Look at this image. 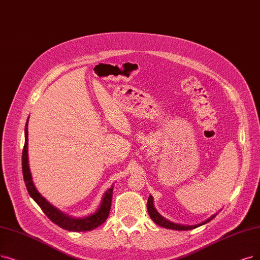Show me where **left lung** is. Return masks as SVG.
Wrapping results in <instances>:
<instances>
[{
  "label": "left lung",
  "mask_w": 260,
  "mask_h": 260,
  "mask_svg": "<svg viewBox=\"0 0 260 260\" xmlns=\"http://www.w3.org/2000/svg\"><path fill=\"white\" fill-rule=\"evenodd\" d=\"M147 210H148V213H149L150 217L152 219V221H153L155 224H158V225H160V226H162V227H164V228H169V230H176V231H190V230H194V228H196V227H199V226H201V225H204V224H206V223H208L209 221H211L212 219H214L215 215H216V214H213V215L210 217V219L206 220L205 222H203V223H201V224H199V225H194V226H184V225L182 226V225L175 224V223H172V222H170V221H168V220H165L164 217L161 216V215L158 213V211L154 209V207H153V200H152V196H151V195L148 197Z\"/></svg>",
  "instance_id": "left-lung-1"
}]
</instances>
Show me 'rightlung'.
I'll use <instances>...</instances> for the list:
<instances>
[{"label": "right lung", "mask_w": 260, "mask_h": 260, "mask_svg": "<svg viewBox=\"0 0 260 260\" xmlns=\"http://www.w3.org/2000/svg\"><path fill=\"white\" fill-rule=\"evenodd\" d=\"M27 122L25 124V143L22 151V173H23V179L25 182V186L27 189L28 194L30 197L38 204V206L45 212V214L49 219L56 224L57 226L61 227L63 230L70 231V232H88L95 230L96 227L100 226L106 222L108 216L110 214L111 205H112V194H113V186L110 188L105 196H103L102 203L100 205V208L89 216L84 217V219H75V217H70L63 212H60L56 208H54L50 203L47 202L40 193L36 190L35 185L32 181V175H30L29 168H28V158H27Z\"/></svg>", "instance_id": "1"}]
</instances>
